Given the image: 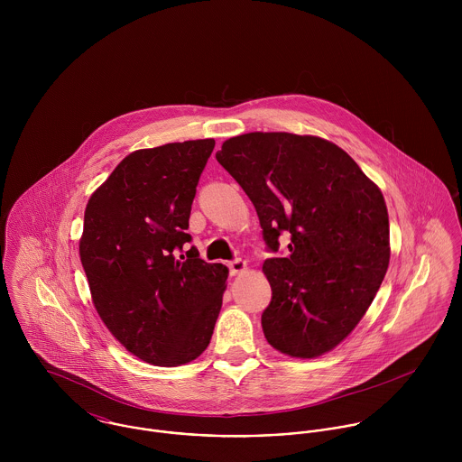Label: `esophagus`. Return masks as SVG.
Instances as JSON below:
<instances>
[{
  "label": "esophagus",
  "instance_id": "1",
  "mask_svg": "<svg viewBox=\"0 0 462 462\" xmlns=\"http://www.w3.org/2000/svg\"><path fill=\"white\" fill-rule=\"evenodd\" d=\"M247 270V263L244 260H233L229 262V272L231 275H238V273H244Z\"/></svg>",
  "mask_w": 462,
  "mask_h": 462
}]
</instances>
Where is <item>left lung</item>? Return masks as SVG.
Masks as SVG:
<instances>
[{"mask_svg":"<svg viewBox=\"0 0 462 462\" xmlns=\"http://www.w3.org/2000/svg\"><path fill=\"white\" fill-rule=\"evenodd\" d=\"M217 162L253 200L268 249L277 253L282 233L290 240L286 258L263 263L266 341L291 357L329 352L365 317L390 264L381 189L341 147L313 134H238Z\"/></svg>","mask_w":462,"mask_h":462,"instance_id":"obj_1","label":"left lung"}]
</instances>
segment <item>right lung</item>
<instances>
[{
	"label": "right lung",
	"instance_id": "right-lung-1",
	"mask_svg": "<svg viewBox=\"0 0 462 462\" xmlns=\"http://www.w3.org/2000/svg\"><path fill=\"white\" fill-rule=\"evenodd\" d=\"M213 138L128 154L85 208L79 258L94 308L138 359L180 366L209 345L227 266L206 263L189 218Z\"/></svg>",
	"mask_w": 462,
	"mask_h": 462
}]
</instances>
